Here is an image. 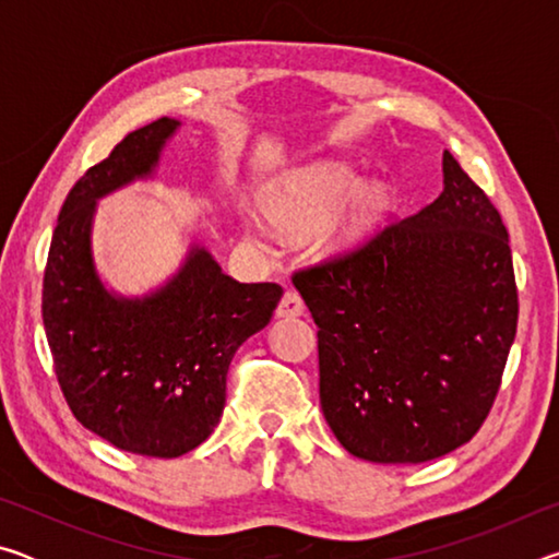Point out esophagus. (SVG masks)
Here are the masks:
<instances>
[{
	"label": "esophagus",
	"mask_w": 559,
	"mask_h": 559,
	"mask_svg": "<svg viewBox=\"0 0 559 559\" xmlns=\"http://www.w3.org/2000/svg\"><path fill=\"white\" fill-rule=\"evenodd\" d=\"M302 310H306V302L298 296L296 290H286L283 293V298L276 308V316L278 318H298L302 316Z\"/></svg>",
	"instance_id": "obj_1"
}]
</instances>
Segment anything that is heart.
Here are the masks:
<instances>
[{
  "label": "heart",
  "mask_w": 559,
  "mask_h": 559,
  "mask_svg": "<svg viewBox=\"0 0 559 559\" xmlns=\"http://www.w3.org/2000/svg\"><path fill=\"white\" fill-rule=\"evenodd\" d=\"M359 177L343 163H310L283 173L261 189V214L286 234L316 229L320 257H340L374 234L394 206V194L382 182L357 185ZM249 236L259 239L261 229L249 224Z\"/></svg>",
  "instance_id": "1"
}]
</instances>
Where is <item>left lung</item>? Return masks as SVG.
Wrapping results in <instances>:
<instances>
[{"label":"left lung","instance_id":"8db88e82","mask_svg":"<svg viewBox=\"0 0 559 559\" xmlns=\"http://www.w3.org/2000/svg\"><path fill=\"white\" fill-rule=\"evenodd\" d=\"M318 325L320 406L357 459L421 463L493 406L518 328L508 231L443 153V192L370 241L293 273Z\"/></svg>","mask_w":559,"mask_h":559}]
</instances>
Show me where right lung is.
<instances>
[{"label":"right lung","instance_id":"1","mask_svg":"<svg viewBox=\"0 0 559 559\" xmlns=\"http://www.w3.org/2000/svg\"><path fill=\"white\" fill-rule=\"evenodd\" d=\"M179 128L159 118L130 132L66 197L44 271L41 316L53 370L83 427L120 451L177 459L210 437L231 357L269 325L278 283H239L202 246L143 298L108 290L91 249L96 202L153 177Z\"/></svg>","mask_w":559,"mask_h":559}]
</instances>
